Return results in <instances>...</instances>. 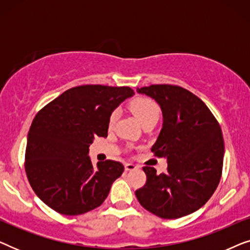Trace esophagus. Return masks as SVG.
<instances>
[{"label":"esophagus","mask_w":250,"mask_h":250,"mask_svg":"<svg viewBox=\"0 0 250 250\" xmlns=\"http://www.w3.org/2000/svg\"><path fill=\"white\" fill-rule=\"evenodd\" d=\"M138 168H139V167L134 165V164H131V163H126L125 164V170H126V172H131V170H135Z\"/></svg>","instance_id":"esophagus-1"}]
</instances>
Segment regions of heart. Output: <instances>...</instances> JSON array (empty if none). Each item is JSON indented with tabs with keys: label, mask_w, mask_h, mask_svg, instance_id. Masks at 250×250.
Listing matches in <instances>:
<instances>
[{
	"label": "heart",
	"mask_w": 250,
	"mask_h": 250,
	"mask_svg": "<svg viewBox=\"0 0 250 250\" xmlns=\"http://www.w3.org/2000/svg\"><path fill=\"white\" fill-rule=\"evenodd\" d=\"M129 109L134 114L142 125L149 124V123H156L159 117V107L155 101L149 98H136L129 102ZM117 111H112L109 117V126L116 123L117 119Z\"/></svg>",
	"instance_id": "heart-1"
}]
</instances>
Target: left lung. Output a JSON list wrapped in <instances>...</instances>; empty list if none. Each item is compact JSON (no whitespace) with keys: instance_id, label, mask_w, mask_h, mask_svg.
<instances>
[{"instance_id":"8db88e82","label":"left lung","mask_w":250,"mask_h":250,"mask_svg":"<svg viewBox=\"0 0 250 250\" xmlns=\"http://www.w3.org/2000/svg\"><path fill=\"white\" fill-rule=\"evenodd\" d=\"M163 111V128L151 151L167 159V172L145 166L146 182L135 191L143 208L173 220L199 209L213 196L223 168L221 126L197 95L169 84L138 87Z\"/></svg>"}]
</instances>
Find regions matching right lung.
I'll return each instance as SVG.
<instances>
[{"label":"right lung","instance_id":"add662e5","mask_svg":"<svg viewBox=\"0 0 250 250\" xmlns=\"http://www.w3.org/2000/svg\"><path fill=\"white\" fill-rule=\"evenodd\" d=\"M134 94L128 86L81 85L41 109L27 139L25 169L37 197L63 215H81L100 206L124 172L115 160L88 157L95 136L108 135L109 117Z\"/></svg>","mask_w":250,"mask_h":250}]
</instances>
